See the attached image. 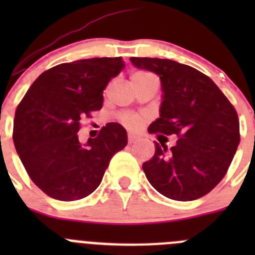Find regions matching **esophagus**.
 Here are the masks:
<instances>
[{"mask_svg":"<svg viewBox=\"0 0 255 255\" xmlns=\"http://www.w3.org/2000/svg\"><path fill=\"white\" fill-rule=\"evenodd\" d=\"M128 139H129V143H135V141L138 140L139 136L136 134H134V132H129V135H128Z\"/></svg>","mask_w":255,"mask_h":255,"instance_id":"1","label":"esophagus"}]
</instances>
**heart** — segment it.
<instances>
[{
    "instance_id": "obj_1",
    "label": "heart",
    "mask_w": 255,
    "mask_h": 255,
    "mask_svg": "<svg viewBox=\"0 0 255 255\" xmlns=\"http://www.w3.org/2000/svg\"><path fill=\"white\" fill-rule=\"evenodd\" d=\"M148 76H152V74L145 73V71H139V73H135L131 76V80L134 79H144L148 78ZM120 121L128 128H131V129H138L139 126L143 124L144 119L141 115L135 114V112H123L120 115Z\"/></svg>"
}]
</instances>
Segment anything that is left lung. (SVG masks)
Wrapping results in <instances>:
<instances>
[{"instance_id":"1","label":"left lung","mask_w":255,"mask_h":255,"mask_svg":"<svg viewBox=\"0 0 255 255\" xmlns=\"http://www.w3.org/2000/svg\"><path fill=\"white\" fill-rule=\"evenodd\" d=\"M130 60L161 79V114L148 131L179 138L170 150L155 141L154 155L143 163L148 181L173 200L204 197L224 179L240 143L235 107L209 76L194 67L166 58Z\"/></svg>"}]
</instances>
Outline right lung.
Listing matches in <instances>:
<instances>
[{
  "label": "right lung",
  "instance_id": "add662e5",
  "mask_svg": "<svg viewBox=\"0 0 255 255\" xmlns=\"http://www.w3.org/2000/svg\"><path fill=\"white\" fill-rule=\"evenodd\" d=\"M124 69L121 57L78 60L40 74L19 103L12 139L31 181L48 197L73 202L92 194L111 158L128 144L120 124L108 123L80 144L82 120L103 105V91Z\"/></svg>",
  "mask_w": 255,
  "mask_h": 255
}]
</instances>
